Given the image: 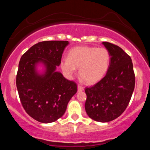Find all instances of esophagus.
<instances>
[{
	"label": "esophagus",
	"instance_id": "obj_1",
	"mask_svg": "<svg viewBox=\"0 0 150 150\" xmlns=\"http://www.w3.org/2000/svg\"><path fill=\"white\" fill-rule=\"evenodd\" d=\"M83 90H84V88L82 87V86L80 85L77 86V91H78V92H82V91Z\"/></svg>",
	"mask_w": 150,
	"mask_h": 150
}]
</instances>
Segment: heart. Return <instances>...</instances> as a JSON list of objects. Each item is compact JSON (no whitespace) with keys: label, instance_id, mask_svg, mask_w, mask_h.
Instances as JSON below:
<instances>
[{"label":"heart","instance_id":"b5f03b06","mask_svg":"<svg viewBox=\"0 0 150 150\" xmlns=\"http://www.w3.org/2000/svg\"><path fill=\"white\" fill-rule=\"evenodd\" d=\"M110 54L105 48L77 46L68 53V58L61 61L62 70L68 76L79 68V76L85 83L92 85L99 82L107 73Z\"/></svg>","mask_w":150,"mask_h":150}]
</instances>
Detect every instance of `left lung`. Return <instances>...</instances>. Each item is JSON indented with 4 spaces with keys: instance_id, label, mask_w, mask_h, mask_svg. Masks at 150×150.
<instances>
[{
    "instance_id": "1",
    "label": "left lung",
    "mask_w": 150,
    "mask_h": 150,
    "mask_svg": "<svg viewBox=\"0 0 150 150\" xmlns=\"http://www.w3.org/2000/svg\"><path fill=\"white\" fill-rule=\"evenodd\" d=\"M110 54V64L103 79L87 87L85 111L89 118L106 123L123 113L135 88V74L130 56L119 46L102 42Z\"/></svg>"
}]
</instances>
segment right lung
Masks as SVG:
<instances>
[{
	"instance_id": "add662e5",
	"label": "right lung",
	"mask_w": 150,
	"mask_h": 150,
	"mask_svg": "<svg viewBox=\"0 0 150 150\" xmlns=\"http://www.w3.org/2000/svg\"><path fill=\"white\" fill-rule=\"evenodd\" d=\"M68 41H46L32 46L19 63L16 85L25 111L37 121L49 123L61 118L77 85L67 80L57 66Z\"/></svg>"
}]
</instances>
